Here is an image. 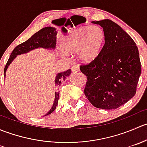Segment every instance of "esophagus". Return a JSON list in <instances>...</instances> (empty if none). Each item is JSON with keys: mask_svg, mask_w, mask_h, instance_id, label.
<instances>
[{"mask_svg": "<svg viewBox=\"0 0 147 147\" xmlns=\"http://www.w3.org/2000/svg\"><path fill=\"white\" fill-rule=\"evenodd\" d=\"M71 69H72V72H79L80 71V67L78 65H74L71 67Z\"/></svg>", "mask_w": 147, "mask_h": 147, "instance_id": "1", "label": "esophagus"}]
</instances>
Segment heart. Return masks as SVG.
<instances>
[{
    "instance_id": "heart-1",
    "label": "heart",
    "mask_w": 147,
    "mask_h": 147,
    "mask_svg": "<svg viewBox=\"0 0 147 147\" xmlns=\"http://www.w3.org/2000/svg\"><path fill=\"white\" fill-rule=\"evenodd\" d=\"M105 40L103 30L99 26H82L77 28L60 41V46L66 53H78L83 63H90L98 56ZM66 58L67 55L61 53Z\"/></svg>"
}]
</instances>
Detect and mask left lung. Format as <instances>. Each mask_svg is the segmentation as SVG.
I'll list each match as a JSON object with an SVG mask.
<instances>
[{
  "label": "left lung",
  "instance_id": "8db88e82",
  "mask_svg": "<svg viewBox=\"0 0 147 147\" xmlns=\"http://www.w3.org/2000/svg\"><path fill=\"white\" fill-rule=\"evenodd\" d=\"M105 33V45L98 56L87 65H80L87 76L84 92L97 108L115 109L136 94L141 75L139 50L132 38L109 19L92 21Z\"/></svg>",
  "mask_w": 147,
  "mask_h": 147
}]
</instances>
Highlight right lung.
Listing matches in <instances>:
<instances>
[{"mask_svg": "<svg viewBox=\"0 0 147 147\" xmlns=\"http://www.w3.org/2000/svg\"><path fill=\"white\" fill-rule=\"evenodd\" d=\"M56 35H57V31H56L55 28L45 27L40 30L37 32H35L31 38H30L26 42L16 46L14 50H13V52H12L9 59H8V62L5 65V68H4V76L5 77V72H6L8 66L12 63V61L16 58L17 55L27 53L30 50L39 48V47L54 50L56 46ZM70 73L71 69H69L68 70L57 74L55 78V86L58 87L61 84V82L64 81L66 79V78L69 76ZM59 94H60L59 90L55 92L54 103H53L51 109H50V111L47 112V115H45V116L51 114L56 109V107L58 104Z\"/></svg>", "mask_w": 147, "mask_h": 147, "instance_id": "1", "label": "right lung"}]
</instances>
